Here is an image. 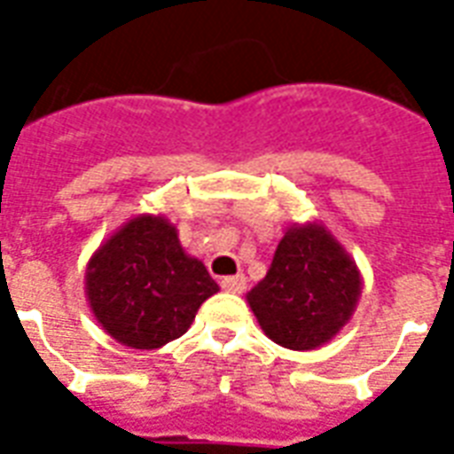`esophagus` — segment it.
Returning <instances> with one entry per match:
<instances>
[{"instance_id":"34e87169","label":"esophagus","mask_w":454,"mask_h":454,"mask_svg":"<svg viewBox=\"0 0 454 454\" xmlns=\"http://www.w3.org/2000/svg\"><path fill=\"white\" fill-rule=\"evenodd\" d=\"M246 275L240 272V275H233V277H223L221 279V286L226 289V292H231V294H240L243 289H246Z\"/></svg>"}]
</instances>
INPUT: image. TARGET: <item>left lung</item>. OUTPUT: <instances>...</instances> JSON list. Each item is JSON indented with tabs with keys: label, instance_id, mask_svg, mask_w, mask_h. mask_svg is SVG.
Here are the masks:
<instances>
[{
	"label": "left lung",
	"instance_id": "8db88e82",
	"mask_svg": "<svg viewBox=\"0 0 454 454\" xmlns=\"http://www.w3.org/2000/svg\"><path fill=\"white\" fill-rule=\"evenodd\" d=\"M362 275L348 250L321 221L286 231L267 275L247 292V304L270 340L289 350H316L350 321Z\"/></svg>",
	"mask_w": 454,
	"mask_h": 454
}]
</instances>
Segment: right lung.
Returning <instances> with one entry per match:
<instances>
[{
    "instance_id": "add662e5",
    "label": "right lung",
    "mask_w": 454,
    "mask_h": 454,
    "mask_svg": "<svg viewBox=\"0 0 454 454\" xmlns=\"http://www.w3.org/2000/svg\"><path fill=\"white\" fill-rule=\"evenodd\" d=\"M218 292L201 260L184 253L165 216L140 214L97 247L84 294L104 333L133 350H158L189 331Z\"/></svg>"
}]
</instances>
